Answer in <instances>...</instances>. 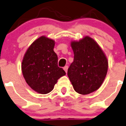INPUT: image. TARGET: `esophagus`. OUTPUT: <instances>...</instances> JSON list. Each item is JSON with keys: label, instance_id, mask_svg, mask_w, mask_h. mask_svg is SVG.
<instances>
[{"label": "esophagus", "instance_id": "1", "mask_svg": "<svg viewBox=\"0 0 126 126\" xmlns=\"http://www.w3.org/2000/svg\"><path fill=\"white\" fill-rule=\"evenodd\" d=\"M63 69H64V70L65 71V72H67V70H68V66H65L64 67H63Z\"/></svg>", "mask_w": 126, "mask_h": 126}]
</instances>
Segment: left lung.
Segmentation results:
<instances>
[{
	"instance_id": "1",
	"label": "left lung",
	"mask_w": 126,
	"mask_h": 126,
	"mask_svg": "<svg viewBox=\"0 0 126 126\" xmlns=\"http://www.w3.org/2000/svg\"><path fill=\"white\" fill-rule=\"evenodd\" d=\"M74 61L68 69V76L76 92L88 94L98 90L104 82L108 61L102 48L89 36L72 41Z\"/></svg>"
}]
</instances>
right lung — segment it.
<instances>
[{
  "label": "right lung",
  "mask_w": 126,
  "mask_h": 126,
  "mask_svg": "<svg viewBox=\"0 0 126 126\" xmlns=\"http://www.w3.org/2000/svg\"><path fill=\"white\" fill-rule=\"evenodd\" d=\"M54 46V40L45 35L39 37L28 48L22 59L24 79L32 89L42 94L52 91L58 79L66 74L58 66Z\"/></svg>",
  "instance_id": "obj_1"
}]
</instances>
